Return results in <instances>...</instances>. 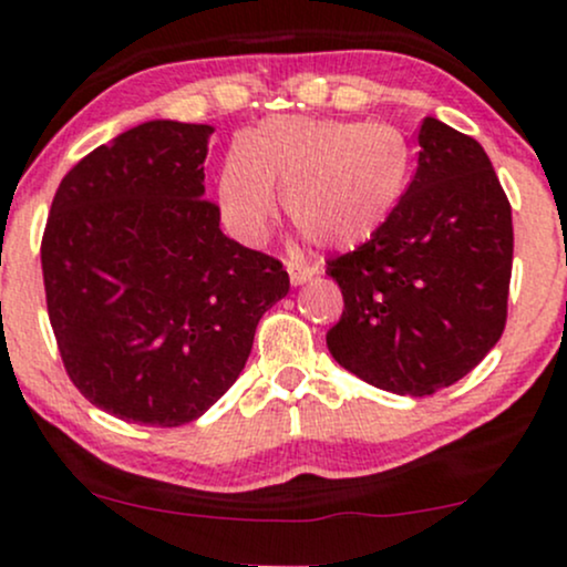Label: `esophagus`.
Segmentation results:
<instances>
[{"instance_id":"1","label":"esophagus","mask_w":567,"mask_h":567,"mask_svg":"<svg viewBox=\"0 0 567 567\" xmlns=\"http://www.w3.org/2000/svg\"><path fill=\"white\" fill-rule=\"evenodd\" d=\"M288 274H290V282L303 285L315 277L317 269H312V266H301V264H288Z\"/></svg>"}]
</instances>
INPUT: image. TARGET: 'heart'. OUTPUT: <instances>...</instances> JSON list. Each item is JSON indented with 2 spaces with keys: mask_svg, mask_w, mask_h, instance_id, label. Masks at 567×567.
<instances>
[{
  "mask_svg": "<svg viewBox=\"0 0 567 567\" xmlns=\"http://www.w3.org/2000/svg\"><path fill=\"white\" fill-rule=\"evenodd\" d=\"M412 147L384 123L274 115L234 142L217 198L228 231L260 245L282 209L328 250H352L382 231L406 193Z\"/></svg>",
  "mask_w": 567,
  "mask_h": 567,
  "instance_id": "b5f03b06",
  "label": "heart"
}]
</instances>
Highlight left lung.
Instances as JSON below:
<instances>
[{"instance_id":"1","label":"left lung","mask_w":567,"mask_h":567,"mask_svg":"<svg viewBox=\"0 0 567 567\" xmlns=\"http://www.w3.org/2000/svg\"><path fill=\"white\" fill-rule=\"evenodd\" d=\"M416 172L374 239L328 260L344 296L326 341L354 377L431 395L482 363L506 326L512 207L487 153L439 117L420 126Z\"/></svg>"}]
</instances>
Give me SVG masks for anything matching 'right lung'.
<instances>
[{
    "instance_id": "obj_1",
    "label": "right lung",
    "mask_w": 567,
    "mask_h": 567,
    "mask_svg": "<svg viewBox=\"0 0 567 567\" xmlns=\"http://www.w3.org/2000/svg\"><path fill=\"white\" fill-rule=\"evenodd\" d=\"M207 123L147 121L55 190L42 277L74 388L136 425L198 420L236 382L290 279L220 231L204 198Z\"/></svg>"
}]
</instances>
